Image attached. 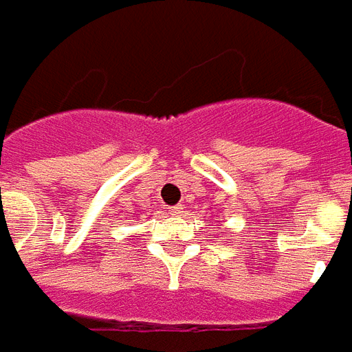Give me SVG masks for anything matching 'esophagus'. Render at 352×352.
Instances as JSON below:
<instances>
[{
	"label": "esophagus",
	"instance_id": "1",
	"mask_svg": "<svg viewBox=\"0 0 352 352\" xmlns=\"http://www.w3.org/2000/svg\"><path fill=\"white\" fill-rule=\"evenodd\" d=\"M181 213H183V207H179V206L169 207V214H173V217H179Z\"/></svg>",
	"mask_w": 352,
	"mask_h": 352
}]
</instances>
